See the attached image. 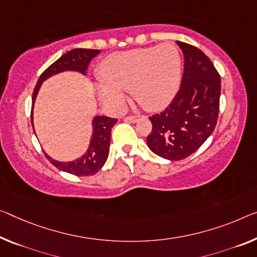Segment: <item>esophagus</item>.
<instances>
[{"label": "esophagus", "instance_id": "1", "mask_svg": "<svg viewBox=\"0 0 257 257\" xmlns=\"http://www.w3.org/2000/svg\"><path fill=\"white\" fill-rule=\"evenodd\" d=\"M138 119H139V116H127L124 118L125 121H132V123H136Z\"/></svg>", "mask_w": 257, "mask_h": 257}]
</instances>
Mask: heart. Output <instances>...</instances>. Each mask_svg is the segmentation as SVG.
<instances>
[{
    "instance_id": "obj_1",
    "label": "heart",
    "mask_w": 257,
    "mask_h": 257,
    "mask_svg": "<svg viewBox=\"0 0 257 257\" xmlns=\"http://www.w3.org/2000/svg\"><path fill=\"white\" fill-rule=\"evenodd\" d=\"M101 80L95 84L100 101L118 111L126 90L146 109H159L172 100L181 81V56L172 43L138 48L109 55L98 68Z\"/></svg>"
}]
</instances>
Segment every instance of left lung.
Returning a JSON list of instances; mask_svg holds the SVG:
<instances>
[{"label":"left lung","mask_w":257,"mask_h":257,"mask_svg":"<svg viewBox=\"0 0 257 257\" xmlns=\"http://www.w3.org/2000/svg\"><path fill=\"white\" fill-rule=\"evenodd\" d=\"M184 54L181 85L168 108L149 117L151 151L170 161L186 159L214 132L219 111L220 76L207 55L196 47L177 41Z\"/></svg>","instance_id":"left-lung-1"}]
</instances>
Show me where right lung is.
I'll list each match as a JSON object with an SVG mask.
<instances>
[{
	"instance_id": "add662e5",
	"label": "right lung",
	"mask_w": 257,
	"mask_h": 257,
	"mask_svg": "<svg viewBox=\"0 0 257 257\" xmlns=\"http://www.w3.org/2000/svg\"><path fill=\"white\" fill-rule=\"evenodd\" d=\"M100 54L97 49H82L76 48L65 53L56 62H54L49 68H47L39 78L32 96V111H31V121L33 123V105L37 98L38 92L42 82L51 76L63 72V71H77L86 74L89 62ZM117 123L116 118L105 116H95L92 121L93 134L90 139L89 147L80 159L71 162H60L53 160L45 153L50 163L62 171L71 173L74 176H92L100 171L103 167L109 155L110 136H111L112 126Z\"/></svg>"
}]
</instances>
